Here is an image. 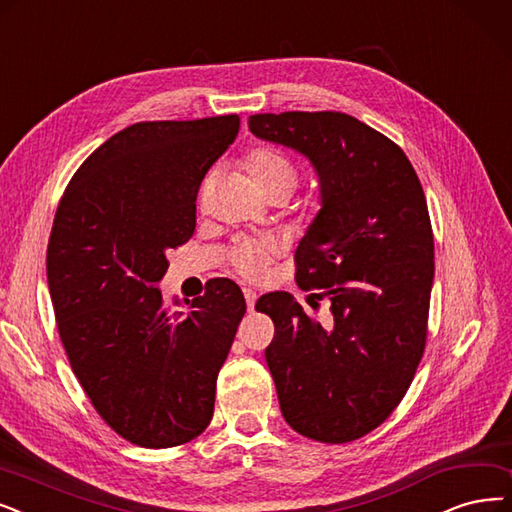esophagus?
<instances>
[{
  "instance_id": "esophagus-1",
  "label": "esophagus",
  "mask_w": 512,
  "mask_h": 512,
  "mask_svg": "<svg viewBox=\"0 0 512 512\" xmlns=\"http://www.w3.org/2000/svg\"><path fill=\"white\" fill-rule=\"evenodd\" d=\"M243 296H245V304H248V311H254V304H256V298H258L256 292L250 290V288H245Z\"/></svg>"
}]
</instances>
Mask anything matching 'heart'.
<instances>
[{
    "mask_svg": "<svg viewBox=\"0 0 512 512\" xmlns=\"http://www.w3.org/2000/svg\"><path fill=\"white\" fill-rule=\"evenodd\" d=\"M245 170L250 172L252 180L256 182V187L264 193L269 189H285V191H294L298 174L292 159L285 155L283 151L275 147H256L252 149L243 159ZM212 174L203 182V189L210 185ZM277 254V241L273 237H245L239 239L233 248H231V262L233 267L248 279H260L264 273H267L269 264L273 262Z\"/></svg>",
    "mask_w": 512,
    "mask_h": 512,
    "instance_id": "1",
    "label": "heart"
}]
</instances>
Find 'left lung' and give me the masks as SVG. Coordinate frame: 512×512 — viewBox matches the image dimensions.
I'll return each mask as SVG.
<instances>
[{"label": "left lung", "mask_w": 512, "mask_h": 512, "mask_svg": "<svg viewBox=\"0 0 512 512\" xmlns=\"http://www.w3.org/2000/svg\"><path fill=\"white\" fill-rule=\"evenodd\" d=\"M250 130L309 157L321 182L294 262L298 288L332 302L330 321L283 292L256 302L275 323L264 357L281 414L321 443L361 439L395 412L426 346L435 241L422 185L399 145L346 113H258Z\"/></svg>", "instance_id": "8db88e82"}]
</instances>
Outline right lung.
<instances>
[{
	"mask_svg": "<svg viewBox=\"0 0 512 512\" xmlns=\"http://www.w3.org/2000/svg\"><path fill=\"white\" fill-rule=\"evenodd\" d=\"M237 132L239 115L140 121L102 142L58 203L46 267L60 342L98 416L140 447L187 443L214 414L245 313L239 285L212 279L185 311L155 285L193 237L201 180Z\"/></svg>",
	"mask_w": 512,
	"mask_h": 512,
	"instance_id": "obj_1",
	"label": "right lung"
}]
</instances>
